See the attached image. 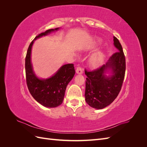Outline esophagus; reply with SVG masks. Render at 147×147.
Listing matches in <instances>:
<instances>
[{"mask_svg": "<svg viewBox=\"0 0 147 147\" xmlns=\"http://www.w3.org/2000/svg\"><path fill=\"white\" fill-rule=\"evenodd\" d=\"M76 73L77 74H83V69L78 67H77L76 69Z\"/></svg>", "mask_w": 147, "mask_h": 147, "instance_id": "34e87169", "label": "esophagus"}]
</instances>
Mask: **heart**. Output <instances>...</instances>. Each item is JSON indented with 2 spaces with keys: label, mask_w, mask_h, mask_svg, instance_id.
<instances>
[{
  "label": "heart",
  "mask_w": 147,
  "mask_h": 147,
  "mask_svg": "<svg viewBox=\"0 0 147 147\" xmlns=\"http://www.w3.org/2000/svg\"><path fill=\"white\" fill-rule=\"evenodd\" d=\"M100 43H101V40L97 39L96 42V45H99ZM105 57V55L104 52H102L101 51H97L96 53H94V54H93L91 57L90 62H91V65L93 67H97L100 66L104 61Z\"/></svg>",
  "instance_id": "1"
}]
</instances>
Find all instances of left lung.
I'll use <instances>...</instances> for the list:
<instances>
[{
	"instance_id": "obj_1",
	"label": "left lung",
	"mask_w": 147,
	"mask_h": 147,
	"mask_svg": "<svg viewBox=\"0 0 147 147\" xmlns=\"http://www.w3.org/2000/svg\"><path fill=\"white\" fill-rule=\"evenodd\" d=\"M113 45L118 50L105 64L86 75L85 100L91 107L100 110L112 103L121 90L126 70L125 57L118 40L113 37Z\"/></svg>"
}]
</instances>
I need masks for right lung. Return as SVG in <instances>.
<instances>
[{
	"instance_id": "add662e5",
	"label": "right lung",
	"mask_w": 147,
	"mask_h": 147,
	"mask_svg": "<svg viewBox=\"0 0 147 147\" xmlns=\"http://www.w3.org/2000/svg\"><path fill=\"white\" fill-rule=\"evenodd\" d=\"M59 29V28L49 29L36 36L30 44L25 59L26 82L29 91L35 100L48 108L57 107L63 103L66 87L75 74L74 64L63 65L51 77L40 78L34 71L31 52L33 44L37 38Z\"/></svg>"
}]
</instances>
